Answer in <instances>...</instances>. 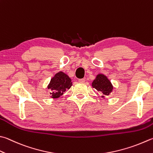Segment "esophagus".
<instances>
[{"mask_svg":"<svg viewBox=\"0 0 153 153\" xmlns=\"http://www.w3.org/2000/svg\"><path fill=\"white\" fill-rule=\"evenodd\" d=\"M79 82L80 83H84L85 82V79H79Z\"/></svg>","mask_w":153,"mask_h":153,"instance_id":"1","label":"esophagus"}]
</instances>
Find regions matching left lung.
<instances>
[{
    "instance_id": "1",
    "label": "left lung",
    "mask_w": 153,
    "mask_h": 153,
    "mask_svg": "<svg viewBox=\"0 0 153 153\" xmlns=\"http://www.w3.org/2000/svg\"><path fill=\"white\" fill-rule=\"evenodd\" d=\"M92 86L99 92L102 99L108 96L113 91V86L110 80L106 75L101 73L98 74L95 77L94 80L92 82Z\"/></svg>"
}]
</instances>
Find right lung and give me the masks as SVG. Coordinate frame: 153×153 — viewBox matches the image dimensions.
<instances>
[{
  "mask_svg": "<svg viewBox=\"0 0 153 153\" xmlns=\"http://www.w3.org/2000/svg\"><path fill=\"white\" fill-rule=\"evenodd\" d=\"M72 83L71 79L66 73L62 71L56 73L47 86V88L51 91V98L57 99L62 96L67 89L71 87Z\"/></svg>",
  "mask_w": 153,
  "mask_h": 153,
  "instance_id": "add662e5",
  "label": "right lung"
}]
</instances>
